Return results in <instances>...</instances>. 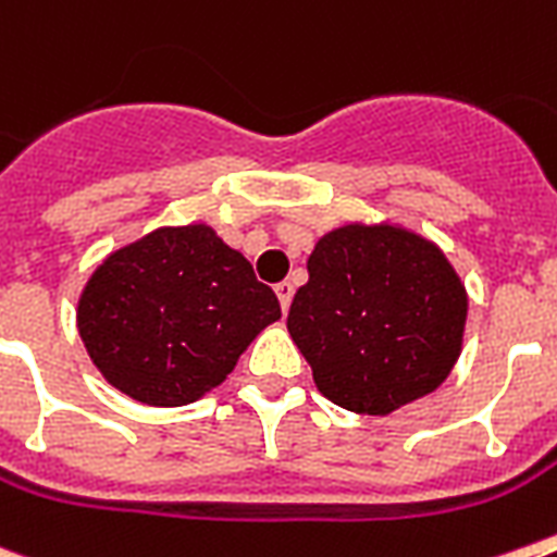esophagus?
<instances>
[{"instance_id": "obj_1", "label": "esophagus", "mask_w": 557, "mask_h": 557, "mask_svg": "<svg viewBox=\"0 0 557 557\" xmlns=\"http://www.w3.org/2000/svg\"><path fill=\"white\" fill-rule=\"evenodd\" d=\"M274 294H277L280 308H283V311H288V306H292V297H294V286H292V283H288V280L277 283V286H274Z\"/></svg>"}]
</instances>
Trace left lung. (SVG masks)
<instances>
[{
	"label": "left lung",
	"mask_w": 557,
	"mask_h": 557,
	"mask_svg": "<svg viewBox=\"0 0 557 557\" xmlns=\"http://www.w3.org/2000/svg\"><path fill=\"white\" fill-rule=\"evenodd\" d=\"M465 320V286L433 243L354 223L314 246L286 325L322 396L387 416L447 380Z\"/></svg>",
	"instance_id": "obj_1"
}]
</instances>
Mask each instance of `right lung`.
Returning <instances> with one entry per match:
<instances>
[{
    "instance_id": "right-lung-1",
    "label": "right lung",
    "mask_w": 557,
    "mask_h": 557,
    "mask_svg": "<svg viewBox=\"0 0 557 557\" xmlns=\"http://www.w3.org/2000/svg\"><path fill=\"white\" fill-rule=\"evenodd\" d=\"M280 320L277 294L209 226L158 228L98 265L78 334L104 380L177 408L221 385L246 345Z\"/></svg>"
}]
</instances>
